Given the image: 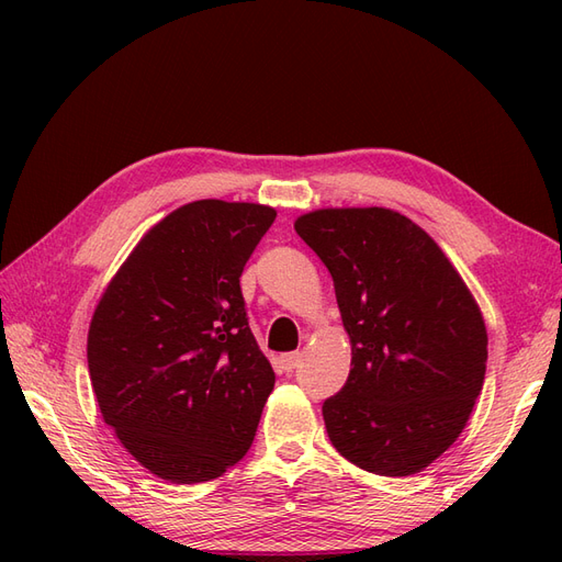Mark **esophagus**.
I'll return each instance as SVG.
<instances>
[{
    "mask_svg": "<svg viewBox=\"0 0 562 562\" xmlns=\"http://www.w3.org/2000/svg\"><path fill=\"white\" fill-rule=\"evenodd\" d=\"M279 363H281V368H283L285 372H291V370H295V368L302 363V353H300V351L283 353L281 359H279Z\"/></svg>",
    "mask_w": 562,
    "mask_h": 562,
    "instance_id": "34e87169",
    "label": "esophagus"
}]
</instances>
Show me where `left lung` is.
<instances>
[{"mask_svg": "<svg viewBox=\"0 0 562 562\" xmlns=\"http://www.w3.org/2000/svg\"><path fill=\"white\" fill-rule=\"evenodd\" d=\"M295 232L328 267L351 342L349 380L323 403L330 443L370 473L424 471L464 431L483 389L479 302L398 211L318 209Z\"/></svg>", "mask_w": 562, "mask_h": 562, "instance_id": "obj_1", "label": "left lung"}]
</instances>
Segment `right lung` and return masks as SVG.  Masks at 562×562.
Listing matches in <instances>:
<instances>
[{
    "label": "right lung",
    "instance_id": "obj_1",
    "mask_svg": "<svg viewBox=\"0 0 562 562\" xmlns=\"http://www.w3.org/2000/svg\"><path fill=\"white\" fill-rule=\"evenodd\" d=\"M277 211L201 199L145 232L100 295L87 359L100 415L161 481L203 483L248 452L274 370L239 277Z\"/></svg>",
    "mask_w": 562,
    "mask_h": 562
}]
</instances>
